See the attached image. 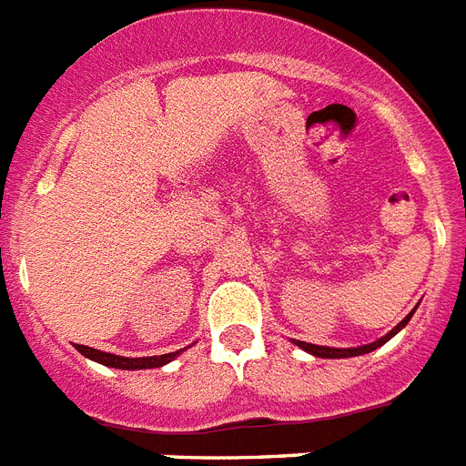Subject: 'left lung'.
<instances>
[{
	"label": "left lung",
	"mask_w": 466,
	"mask_h": 466,
	"mask_svg": "<svg viewBox=\"0 0 466 466\" xmlns=\"http://www.w3.org/2000/svg\"><path fill=\"white\" fill-rule=\"evenodd\" d=\"M415 309H417V306H415ZM415 309H412V311L408 313V316H405L403 320H400V323L396 325V328H393L391 332H389V335H384V337H381V339L372 341V344H365V347H356V349H332V347H318V344H309V341H294V344H297V347L304 349L306 353H313V356H318V358H351V356H363V353L375 351V349H380L381 344H387V341L391 339L393 335H399L400 329H403L405 325H408V320H410V318H412V313H415Z\"/></svg>",
	"instance_id": "left-lung-1"
}]
</instances>
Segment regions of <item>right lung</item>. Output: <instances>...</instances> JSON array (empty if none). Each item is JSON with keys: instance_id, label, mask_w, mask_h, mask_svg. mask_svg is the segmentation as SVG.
Listing matches in <instances>:
<instances>
[{"instance_id": "obj_1", "label": "right lung", "mask_w": 466, "mask_h": 466, "mask_svg": "<svg viewBox=\"0 0 466 466\" xmlns=\"http://www.w3.org/2000/svg\"><path fill=\"white\" fill-rule=\"evenodd\" d=\"M77 351L82 356L91 358V360H96L101 365H108V368H117V370H148V368H162V365L172 363L174 358L178 353L184 351H174V353H162V356H148V358H125V356H115V353H106V351H98V349H91V347H82L77 344Z\"/></svg>"}]
</instances>
